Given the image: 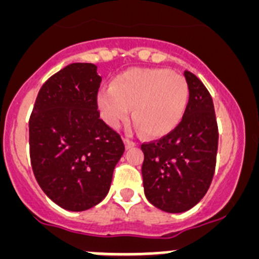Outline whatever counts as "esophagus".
<instances>
[{
  "label": "esophagus",
  "instance_id": "34e87169",
  "mask_svg": "<svg viewBox=\"0 0 259 259\" xmlns=\"http://www.w3.org/2000/svg\"><path fill=\"white\" fill-rule=\"evenodd\" d=\"M124 145L127 149H130V148H134V146H136V143H134V141L128 140V139H124Z\"/></svg>",
  "mask_w": 259,
  "mask_h": 259
}]
</instances>
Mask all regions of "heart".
Masks as SVG:
<instances>
[{"label": "heart", "instance_id": "heart-1", "mask_svg": "<svg viewBox=\"0 0 259 259\" xmlns=\"http://www.w3.org/2000/svg\"><path fill=\"white\" fill-rule=\"evenodd\" d=\"M189 100L187 80L167 68H130L114 77L111 87L97 96L101 118L109 127L120 128L134 107L137 128L150 137L172 132L184 116Z\"/></svg>", "mask_w": 259, "mask_h": 259}]
</instances>
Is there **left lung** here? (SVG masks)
<instances>
[{
    "label": "left lung",
    "instance_id": "obj_1",
    "mask_svg": "<svg viewBox=\"0 0 259 259\" xmlns=\"http://www.w3.org/2000/svg\"><path fill=\"white\" fill-rule=\"evenodd\" d=\"M184 77L189 100L182 122L161 140L141 145L146 198L172 214L188 211L206 194L218 150L211 96L196 75L185 71Z\"/></svg>",
    "mask_w": 259,
    "mask_h": 259
}]
</instances>
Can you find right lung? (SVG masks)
Wrapping results in <instances>:
<instances>
[{
  "label": "right lung",
  "instance_id": "right-lung-1",
  "mask_svg": "<svg viewBox=\"0 0 259 259\" xmlns=\"http://www.w3.org/2000/svg\"><path fill=\"white\" fill-rule=\"evenodd\" d=\"M101 80L93 63L66 66L41 87L29 119L36 180L68 211H84L106 197L124 153L120 136L97 111Z\"/></svg>",
  "mask_w": 259,
  "mask_h": 259
}]
</instances>
